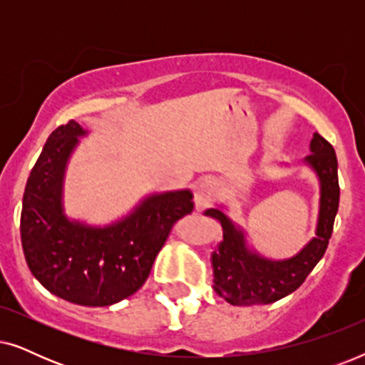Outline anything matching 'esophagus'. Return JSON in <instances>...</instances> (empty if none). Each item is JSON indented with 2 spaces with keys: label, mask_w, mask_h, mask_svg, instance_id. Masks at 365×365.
Listing matches in <instances>:
<instances>
[{
  "label": "esophagus",
  "mask_w": 365,
  "mask_h": 365,
  "mask_svg": "<svg viewBox=\"0 0 365 365\" xmlns=\"http://www.w3.org/2000/svg\"><path fill=\"white\" fill-rule=\"evenodd\" d=\"M217 199V184L211 178H204L194 189V204L196 209L212 206Z\"/></svg>",
  "instance_id": "obj_1"
}]
</instances>
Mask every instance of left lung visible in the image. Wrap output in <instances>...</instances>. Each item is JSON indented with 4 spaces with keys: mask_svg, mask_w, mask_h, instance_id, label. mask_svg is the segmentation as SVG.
Instances as JSON below:
<instances>
[{
    "mask_svg": "<svg viewBox=\"0 0 365 365\" xmlns=\"http://www.w3.org/2000/svg\"><path fill=\"white\" fill-rule=\"evenodd\" d=\"M306 163L321 181V206L316 237L291 259L271 261L249 251L242 231L234 226L221 209H207L204 212L217 219L222 226L224 239L217 251L212 252L214 291L232 306H261L289 296L306 281L326 252L341 196L337 158L332 144L314 133Z\"/></svg>",
    "mask_w": 365,
    "mask_h": 365,
    "instance_id": "left-lung-1",
    "label": "left lung"
}]
</instances>
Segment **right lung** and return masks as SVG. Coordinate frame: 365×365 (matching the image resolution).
<instances>
[{"label":"right lung","mask_w":365,"mask_h":365,"mask_svg":"<svg viewBox=\"0 0 365 365\" xmlns=\"http://www.w3.org/2000/svg\"><path fill=\"white\" fill-rule=\"evenodd\" d=\"M76 121L54 129L23 196L21 244L29 271L49 292L79 306H111L143 287L174 224L192 212V194H153L108 227L69 221L63 179L78 136Z\"/></svg>","instance_id":"right-lung-1"}]
</instances>
